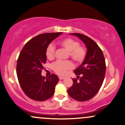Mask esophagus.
I'll return each instance as SVG.
<instances>
[{
	"label": "esophagus",
	"mask_w": 125,
	"mask_h": 125,
	"mask_svg": "<svg viewBox=\"0 0 125 125\" xmlns=\"http://www.w3.org/2000/svg\"><path fill=\"white\" fill-rule=\"evenodd\" d=\"M59 79L60 80H62V79H64V77L62 76H59Z\"/></svg>",
	"instance_id": "esophagus-1"
}]
</instances>
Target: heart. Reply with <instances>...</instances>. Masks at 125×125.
I'll use <instances>...</instances> for the list:
<instances>
[{
    "instance_id": "b5f03b06",
    "label": "heart",
    "mask_w": 125,
    "mask_h": 125,
    "mask_svg": "<svg viewBox=\"0 0 125 125\" xmlns=\"http://www.w3.org/2000/svg\"><path fill=\"white\" fill-rule=\"evenodd\" d=\"M59 43L69 52L70 57L77 63L83 61L86 56V51L84 47L79 46L78 42L71 38H66L60 41ZM56 47L53 43H50L46 51V55L48 59H52L54 56ZM51 67L56 73L63 75L67 71L73 67V64L69 61H56L51 64Z\"/></svg>"
}]
</instances>
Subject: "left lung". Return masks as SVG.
<instances>
[{
  "label": "left lung",
  "mask_w": 125,
  "mask_h": 125,
  "mask_svg": "<svg viewBox=\"0 0 125 125\" xmlns=\"http://www.w3.org/2000/svg\"><path fill=\"white\" fill-rule=\"evenodd\" d=\"M71 35L84 43L87 53L81 65L74 71L77 79H73V84L67 93L74 100L86 101L94 96L102 85L106 73L105 59L101 49L92 39L77 33Z\"/></svg>",
  "instance_id": "8db88e82"
}]
</instances>
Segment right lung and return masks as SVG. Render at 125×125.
<instances>
[{
	"label": "right lung",
	"instance_id": "right-lung-1",
	"mask_svg": "<svg viewBox=\"0 0 125 125\" xmlns=\"http://www.w3.org/2000/svg\"><path fill=\"white\" fill-rule=\"evenodd\" d=\"M62 32L39 35L28 41L20 53L16 73L21 89L26 95L36 101L48 100L53 95L59 82L58 76H42V71L46 62V51L51 43Z\"/></svg>",
	"mask_w": 125,
	"mask_h": 125
}]
</instances>
